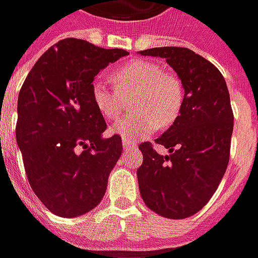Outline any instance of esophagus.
Masks as SVG:
<instances>
[{
  "label": "esophagus",
  "mask_w": 258,
  "mask_h": 258,
  "mask_svg": "<svg viewBox=\"0 0 258 258\" xmlns=\"http://www.w3.org/2000/svg\"><path fill=\"white\" fill-rule=\"evenodd\" d=\"M123 148H124V151L135 149V148H137V144H135L134 141L128 140V138H123Z\"/></svg>",
  "instance_id": "obj_1"
}]
</instances>
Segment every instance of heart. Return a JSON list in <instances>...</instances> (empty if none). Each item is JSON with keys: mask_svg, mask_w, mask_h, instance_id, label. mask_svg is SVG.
<instances>
[{"mask_svg": "<svg viewBox=\"0 0 258 258\" xmlns=\"http://www.w3.org/2000/svg\"><path fill=\"white\" fill-rule=\"evenodd\" d=\"M116 91L103 81L95 80L91 85V98L96 110L107 121L123 113L125 101H131L130 114L112 127V133L128 140L145 138L159 125L166 128L178 118L184 103V87L178 77L163 72L160 64L137 59L112 73Z\"/></svg>", "mask_w": 258, "mask_h": 258, "instance_id": "1", "label": "heart"}]
</instances>
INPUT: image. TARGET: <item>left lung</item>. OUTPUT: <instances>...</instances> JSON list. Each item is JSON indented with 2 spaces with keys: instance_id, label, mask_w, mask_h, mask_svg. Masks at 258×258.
Instances as JSON below:
<instances>
[{
  "instance_id": "obj_1",
  "label": "left lung",
  "mask_w": 258,
  "mask_h": 258,
  "mask_svg": "<svg viewBox=\"0 0 258 258\" xmlns=\"http://www.w3.org/2000/svg\"><path fill=\"white\" fill-rule=\"evenodd\" d=\"M140 53L166 59L185 92L178 118L155 140L170 155H159L151 142L140 145L141 196L159 216L188 218L210 200L229 162L233 113L227 83L214 64L188 48H151Z\"/></svg>"
}]
</instances>
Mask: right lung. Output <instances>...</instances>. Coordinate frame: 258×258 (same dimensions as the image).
<instances>
[{
  "label": "right lung",
  "mask_w": 258,
  "mask_h": 258,
  "mask_svg": "<svg viewBox=\"0 0 258 258\" xmlns=\"http://www.w3.org/2000/svg\"><path fill=\"white\" fill-rule=\"evenodd\" d=\"M128 55L84 40L64 38L42 53L18 98L16 141L31 189L48 210L64 218L101 203L121 156L120 135L103 138L105 118L91 85L109 63Z\"/></svg>",
  "instance_id": "obj_1"
}]
</instances>
